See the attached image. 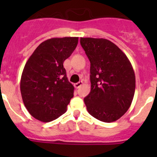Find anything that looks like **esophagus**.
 Segmentation results:
<instances>
[{
	"label": "esophagus",
	"mask_w": 157,
	"mask_h": 157,
	"mask_svg": "<svg viewBox=\"0 0 157 157\" xmlns=\"http://www.w3.org/2000/svg\"><path fill=\"white\" fill-rule=\"evenodd\" d=\"M82 85H83V82L80 81V82H78V83H74V86L76 89H78V88H80V86H82Z\"/></svg>",
	"instance_id": "obj_1"
}]
</instances>
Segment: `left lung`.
I'll return each instance as SVG.
<instances>
[{
	"mask_svg": "<svg viewBox=\"0 0 157 157\" xmlns=\"http://www.w3.org/2000/svg\"><path fill=\"white\" fill-rule=\"evenodd\" d=\"M90 61L91 90L84 98L88 112L112 122L128 110L135 91V74L125 54L105 39L80 38Z\"/></svg>",
	"mask_w": 157,
	"mask_h": 157,
	"instance_id": "1",
	"label": "left lung"
}]
</instances>
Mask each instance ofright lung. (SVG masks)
Here are the masks:
<instances>
[{
    "mask_svg": "<svg viewBox=\"0 0 157 157\" xmlns=\"http://www.w3.org/2000/svg\"><path fill=\"white\" fill-rule=\"evenodd\" d=\"M78 37L52 38L42 42L25 64L20 80L23 103L30 115L49 122L65 113L74 96L64 61L77 47Z\"/></svg>",
    "mask_w": 157,
    "mask_h": 157,
    "instance_id": "obj_1",
    "label": "right lung"
}]
</instances>
